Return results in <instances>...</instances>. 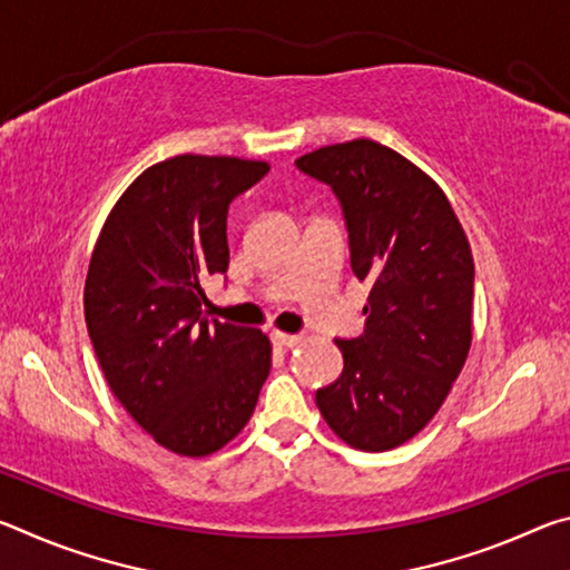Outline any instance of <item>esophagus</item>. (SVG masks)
Returning a JSON list of instances; mask_svg holds the SVG:
<instances>
[{"label": "esophagus", "mask_w": 570, "mask_h": 570, "mask_svg": "<svg viewBox=\"0 0 570 570\" xmlns=\"http://www.w3.org/2000/svg\"><path fill=\"white\" fill-rule=\"evenodd\" d=\"M272 342H274L276 346H284V350H292V346H296L302 340H298V336H294V334L274 332V334H272Z\"/></svg>", "instance_id": "34e87169"}]
</instances>
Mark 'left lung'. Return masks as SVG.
Segmentation results:
<instances>
[{
    "mask_svg": "<svg viewBox=\"0 0 570 570\" xmlns=\"http://www.w3.org/2000/svg\"><path fill=\"white\" fill-rule=\"evenodd\" d=\"M296 168L332 186L350 230L352 272L370 282L356 340H336L340 380L316 407L346 445L400 448L435 417L472 342V264L442 188L397 150L350 140L306 153Z\"/></svg>",
    "mask_w": 570,
    "mask_h": 570,
    "instance_id": "left-lung-1",
    "label": "left lung"
}]
</instances>
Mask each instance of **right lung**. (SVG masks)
Listing matches in <instances>:
<instances>
[{"instance_id": "right-lung-1", "label": "right lung", "mask_w": 570, "mask_h": 570, "mask_svg": "<svg viewBox=\"0 0 570 570\" xmlns=\"http://www.w3.org/2000/svg\"><path fill=\"white\" fill-rule=\"evenodd\" d=\"M264 160L176 156L112 206L85 278V322L105 380L148 435L183 458L228 445L272 370L262 330L208 322L206 282L228 272L230 200Z\"/></svg>"}]
</instances>
